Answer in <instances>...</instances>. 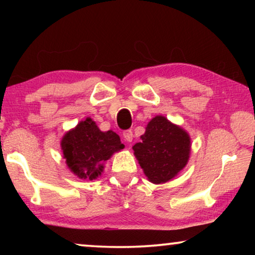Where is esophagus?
I'll use <instances>...</instances> for the list:
<instances>
[{"mask_svg":"<svg viewBox=\"0 0 255 255\" xmlns=\"http://www.w3.org/2000/svg\"><path fill=\"white\" fill-rule=\"evenodd\" d=\"M123 137H124L125 141L131 142L132 139H133V132H132L131 130H125L123 132Z\"/></svg>","mask_w":255,"mask_h":255,"instance_id":"esophagus-1","label":"esophagus"}]
</instances>
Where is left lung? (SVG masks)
I'll use <instances>...</instances> for the list:
<instances>
[{
  "label": "left lung",
  "instance_id": "left-lung-1",
  "mask_svg": "<svg viewBox=\"0 0 255 255\" xmlns=\"http://www.w3.org/2000/svg\"><path fill=\"white\" fill-rule=\"evenodd\" d=\"M141 141L132 146L145 176L149 182L162 184L174 179L187 166L191 152L188 132L158 115L146 125Z\"/></svg>",
  "mask_w": 255,
  "mask_h": 255
}]
</instances>
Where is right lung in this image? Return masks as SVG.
Masks as SVG:
<instances>
[{
	"label": "right lung",
	"instance_id": "add662e5",
	"mask_svg": "<svg viewBox=\"0 0 255 255\" xmlns=\"http://www.w3.org/2000/svg\"><path fill=\"white\" fill-rule=\"evenodd\" d=\"M60 147L68 169L79 179L93 181L102 175L104 163L124 145L116 132L101 131L95 122L87 117L62 135Z\"/></svg>",
	"mask_w": 255,
	"mask_h": 255
}]
</instances>
